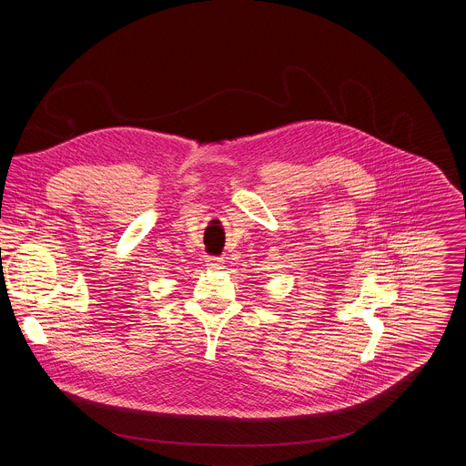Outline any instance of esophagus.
I'll list each match as a JSON object with an SVG mask.
<instances>
[{"label":"esophagus","mask_w":466,"mask_h":466,"mask_svg":"<svg viewBox=\"0 0 466 466\" xmlns=\"http://www.w3.org/2000/svg\"><path fill=\"white\" fill-rule=\"evenodd\" d=\"M206 262H208L206 266L209 267V268L218 270V268H222L223 262H225V260H223L222 257H209Z\"/></svg>","instance_id":"34e87169"}]
</instances>
